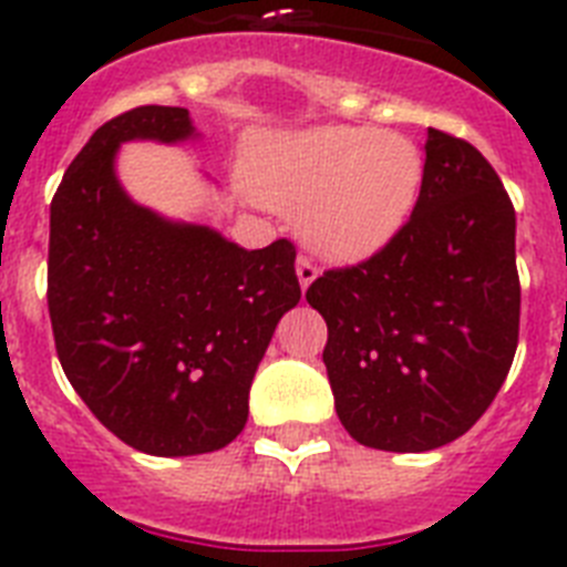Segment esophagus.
Returning <instances> with one entry per match:
<instances>
[{"mask_svg": "<svg viewBox=\"0 0 567 567\" xmlns=\"http://www.w3.org/2000/svg\"><path fill=\"white\" fill-rule=\"evenodd\" d=\"M298 280H300V287L303 289H309V284L315 278H318V267H315V264H311V258L309 256H303V252H300L298 256Z\"/></svg>", "mask_w": 567, "mask_h": 567, "instance_id": "esophagus-1", "label": "esophagus"}]
</instances>
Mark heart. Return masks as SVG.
I'll return each mask as SVG.
<instances>
[{"label":"heart","mask_w":567,"mask_h":567,"mask_svg":"<svg viewBox=\"0 0 567 567\" xmlns=\"http://www.w3.org/2000/svg\"><path fill=\"white\" fill-rule=\"evenodd\" d=\"M247 179L267 205L300 210V233L318 252L357 261L408 225L422 194L424 157L402 134L326 126L258 145Z\"/></svg>","instance_id":"obj_1"}]
</instances>
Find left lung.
<instances>
[{
	"instance_id": "1",
	"label": "left lung",
	"mask_w": 567,
	"mask_h": 567,
	"mask_svg": "<svg viewBox=\"0 0 567 567\" xmlns=\"http://www.w3.org/2000/svg\"><path fill=\"white\" fill-rule=\"evenodd\" d=\"M408 225L365 261L326 269L323 362L342 427L388 453L461 439L495 402L520 337L514 205L475 145L430 128Z\"/></svg>"
}]
</instances>
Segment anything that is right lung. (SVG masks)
I'll use <instances>...</instances> for the list:
<instances>
[{
  "label": "right lung",
  "mask_w": 567,
  "mask_h": 567,
  "mask_svg": "<svg viewBox=\"0 0 567 567\" xmlns=\"http://www.w3.org/2000/svg\"><path fill=\"white\" fill-rule=\"evenodd\" d=\"M190 134L182 106L117 114L50 205L47 306L61 368L103 427L165 458L213 453L241 433L258 362L300 300L289 238L244 249L123 194L117 145Z\"/></svg>",
  "instance_id": "1"
}]
</instances>
